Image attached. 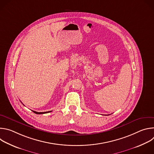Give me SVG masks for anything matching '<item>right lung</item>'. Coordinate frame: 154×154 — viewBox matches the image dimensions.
<instances>
[{
  "mask_svg": "<svg viewBox=\"0 0 154 154\" xmlns=\"http://www.w3.org/2000/svg\"><path fill=\"white\" fill-rule=\"evenodd\" d=\"M33 111V110H32ZM51 111H49V112H35V111H33V113H36V114H38V115H39V114H45V113H49V112H51Z\"/></svg>",
  "mask_w": 154,
  "mask_h": 154,
  "instance_id": "obj_1",
  "label": "right lung"
}]
</instances>
